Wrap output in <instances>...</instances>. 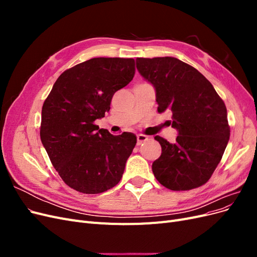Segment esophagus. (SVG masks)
Returning <instances> with one entry per match:
<instances>
[{"instance_id":"esophagus-1","label":"esophagus","mask_w":257,"mask_h":257,"mask_svg":"<svg viewBox=\"0 0 257 257\" xmlns=\"http://www.w3.org/2000/svg\"><path fill=\"white\" fill-rule=\"evenodd\" d=\"M148 136H146V135H142V134H139V135H137V145L139 146V145H142V144H144L145 142H147L148 141Z\"/></svg>"}]
</instances>
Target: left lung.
Wrapping results in <instances>:
<instances>
[{"label": "left lung", "instance_id": "8db88e82", "mask_svg": "<svg viewBox=\"0 0 257 257\" xmlns=\"http://www.w3.org/2000/svg\"><path fill=\"white\" fill-rule=\"evenodd\" d=\"M137 69L153 84L158 111L173 112L175 144L155 136L162 147L153 162L157 180L172 191H188L212 176L229 141L227 110L213 85L196 68L172 57L137 58Z\"/></svg>", "mask_w": 257, "mask_h": 257}]
</instances>
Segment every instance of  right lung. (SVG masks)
<instances>
[{"mask_svg": "<svg viewBox=\"0 0 257 257\" xmlns=\"http://www.w3.org/2000/svg\"><path fill=\"white\" fill-rule=\"evenodd\" d=\"M135 75V60L93 58L66 69L42 109L41 139L69 188L98 194L119 183L136 136H114L94 124L109 111L114 93Z\"/></svg>", "mask_w": 257, "mask_h": 257, "instance_id": "add662e5", "label": "right lung"}]
</instances>
